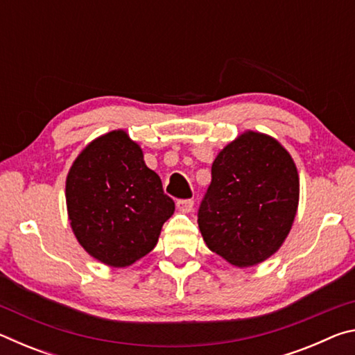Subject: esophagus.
<instances>
[{
  "instance_id": "esophagus-1",
  "label": "esophagus",
  "mask_w": 355,
  "mask_h": 355,
  "mask_svg": "<svg viewBox=\"0 0 355 355\" xmlns=\"http://www.w3.org/2000/svg\"><path fill=\"white\" fill-rule=\"evenodd\" d=\"M192 207H194V200L192 199H186V200H178L177 202V209L180 213H191Z\"/></svg>"
}]
</instances>
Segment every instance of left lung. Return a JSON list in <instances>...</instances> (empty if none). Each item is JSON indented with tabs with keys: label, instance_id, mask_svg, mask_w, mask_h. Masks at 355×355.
Returning a JSON list of instances; mask_svg holds the SVG:
<instances>
[{
	"label": "left lung",
	"instance_id": "8db88e82",
	"mask_svg": "<svg viewBox=\"0 0 355 355\" xmlns=\"http://www.w3.org/2000/svg\"><path fill=\"white\" fill-rule=\"evenodd\" d=\"M299 205V173L272 136L248 130L220 150L199 209L209 250L233 266L268 260L290 233Z\"/></svg>",
	"mask_w": 355,
	"mask_h": 355
}]
</instances>
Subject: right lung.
I'll return each mask as SVG.
<instances>
[{
	"instance_id": "right-lung-1",
	"label": "right lung",
	"mask_w": 355,
	"mask_h": 355,
	"mask_svg": "<svg viewBox=\"0 0 355 355\" xmlns=\"http://www.w3.org/2000/svg\"><path fill=\"white\" fill-rule=\"evenodd\" d=\"M71 232L81 248L111 268H127L158 243L175 203L125 130L89 142L65 178Z\"/></svg>"
}]
</instances>
